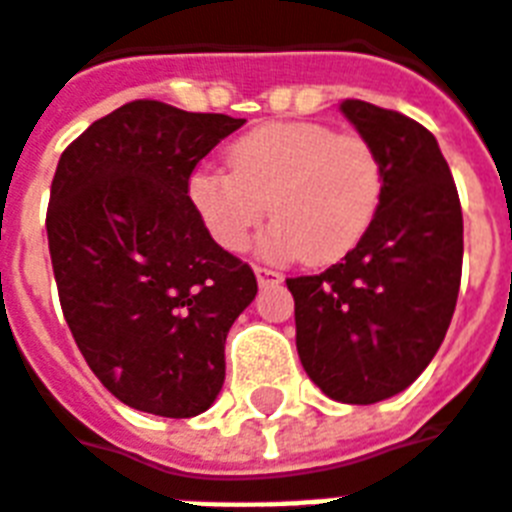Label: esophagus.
Masks as SVG:
<instances>
[{
    "mask_svg": "<svg viewBox=\"0 0 512 512\" xmlns=\"http://www.w3.org/2000/svg\"><path fill=\"white\" fill-rule=\"evenodd\" d=\"M253 270H256L259 286H275V283H280V280H283V275H280L278 270H270V267H261V264H256Z\"/></svg>",
    "mask_w": 512,
    "mask_h": 512,
    "instance_id": "34e87169",
    "label": "esophagus"
}]
</instances>
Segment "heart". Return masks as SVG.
<instances>
[{"label":"heart","instance_id":"heart-1","mask_svg":"<svg viewBox=\"0 0 512 512\" xmlns=\"http://www.w3.org/2000/svg\"><path fill=\"white\" fill-rule=\"evenodd\" d=\"M229 172H194L188 197L224 251H242L267 218L275 259L332 264L364 240L383 202V161L364 134L318 121H275L229 148Z\"/></svg>","mask_w":512,"mask_h":512}]
</instances>
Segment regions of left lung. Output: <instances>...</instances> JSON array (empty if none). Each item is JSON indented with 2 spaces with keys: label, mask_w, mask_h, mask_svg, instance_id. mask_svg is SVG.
Instances as JSON below:
<instances>
[{
  "label": "left lung",
  "mask_w": 512,
  "mask_h": 512,
  "mask_svg": "<svg viewBox=\"0 0 512 512\" xmlns=\"http://www.w3.org/2000/svg\"><path fill=\"white\" fill-rule=\"evenodd\" d=\"M340 110L378 148L383 202L343 261L286 286L310 380L337 402L372 405L405 391L445 340L464 221L448 161L426 126L361 99H343Z\"/></svg>",
  "instance_id": "8db88e82"
}]
</instances>
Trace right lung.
<instances>
[{"label":"right lung","instance_id":"obj_1","mask_svg":"<svg viewBox=\"0 0 512 512\" xmlns=\"http://www.w3.org/2000/svg\"><path fill=\"white\" fill-rule=\"evenodd\" d=\"M242 118L134 99L64 148L48 248L83 359L124 405L205 413L224 386V343L256 275L210 237L188 197L194 169Z\"/></svg>","mask_w":512,"mask_h":512}]
</instances>
